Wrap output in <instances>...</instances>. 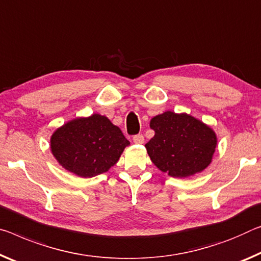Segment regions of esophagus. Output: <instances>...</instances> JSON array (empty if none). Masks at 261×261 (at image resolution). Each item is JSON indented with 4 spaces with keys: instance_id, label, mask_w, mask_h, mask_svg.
Returning <instances> with one entry per match:
<instances>
[{
    "instance_id": "esophagus-1",
    "label": "esophagus",
    "mask_w": 261,
    "mask_h": 261,
    "mask_svg": "<svg viewBox=\"0 0 261 261\" xmlns=\"http://www.w3.org/2000/svg\"><path fill=\"white\" fill-rule=\"evenodd\" d=\"M134 143L135 144H143L144 143V136L143 135H137L134 137Z\"/></svg>"
}]
</instances>
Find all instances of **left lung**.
Instances as JSON below:
<instances>
[{
  "mask_svg": "<svg viewBox=\"0 0 261 261\" xmlns=\"http://www.w3.org/2000/svg\"><path fill=\"white\" fill-rule=\"evenodd\" d=\"M154 136L145 144L152 163L173 177H188L209 166L217 136L208 124L194 116L167 110L151 118Z\"/></svg>",
  "mask_w": 261,
  "mask_h": 261,
  "instance_id": "1",
  "label": "left lung"
}]
</instances>
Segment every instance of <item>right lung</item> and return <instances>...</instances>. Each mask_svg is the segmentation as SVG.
<instances>
[{"instance_id": "add662e5", "label": "right lung", "mask_w": 261, "mask_h": 261, "mask_svg": "<svg viewBox=\"0 0 261 261\" xmlns=\"http://www.w3.org/2000/svg\"><path fill=\"white\" fill-rule=\"evenodd\" d=\"M129 145L121 129L100 114L66 122L49 139V148L60 166L85 179L108 172Z\"/></svg>"}]
</instances>
